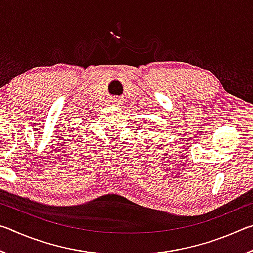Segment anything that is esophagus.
<instances>
[{
    "label": "esophagus",
    "mask_w": 253,
    "mask_h": 253,
    "mask_svg": "<svg viewBox=\"0 0 253 253\" xmlns=\"http://www.w3.org/2000/svg\"><path fill=\"white\" fill-rule=\"evenodd\" d=\"M110 104H113V105H117V104H118V99H116V98H114V99H111Z\"/></svg>",
    "instance_id": "34e87169"
}]
</instances>
